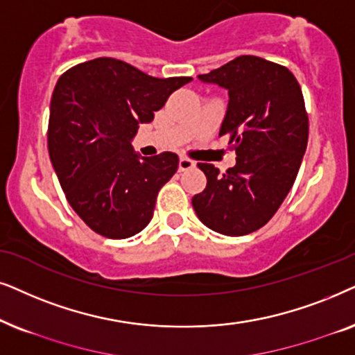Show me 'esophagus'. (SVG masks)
<instances>
[{"label":"esophagus","instance_id":"34e87169","mask_svg":"<svg viewBox=\"0 0 355 355\" xmlns=\"http://www.w3.org/2000/svg\"><path fill=\"white\" fill-rule=\"evenodd\" d=\"M193 167H195V162L190 159L180 157V160H178V170H180V172H185V170H190Z\"/></svg>","mask_w":355,"mask_h":355}]
</instances>
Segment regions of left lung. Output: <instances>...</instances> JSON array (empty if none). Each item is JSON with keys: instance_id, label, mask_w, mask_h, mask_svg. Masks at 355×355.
Returning <instances> with one entry per match:
<instances>
[{"instance_id": "1", "label": "left lung", "mask_w": 355, "mask_h": 355, "mask_svg": "<svg viewBox=\"0 0 355 355\" xmlns=\"http://www.w3.org/2000/svg\"><path fill=\"white\" fill-rule=\"evenodd\" d=\"M198 79L229 92L219 135H230L237 164L224 175L198 164L207 183L193 196V209L214 232L252 234L276 214L299 173L309 143L302 89L284 66L252 55Z\"/></svg>"}]
</instances>
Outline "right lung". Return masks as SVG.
<instances>
[{
    "label": "right lung",
    "mask_w": 355,
    "mask_h": 355,
    "mask_svg": "<svg viewBox=\"0 0 355 355\" xmlns=\"http://www.w3.org/2000/svg\"><path fill=\"white\" fill-rule=\"evenodd\" d=\"M191 78L159 79L115 58L66 71L50 102L49 153L66 200L94 232L133 237L149 224L178 155L141 157L131 141Z\"/></svg>",
    "instance_id": "right-lung-1"
}]
</instances>
